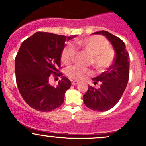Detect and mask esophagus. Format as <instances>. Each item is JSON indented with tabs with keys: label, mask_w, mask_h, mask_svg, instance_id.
Returning <instances> with one entry per match:
<instances>
[{
	"label": "esophagus",
	"mask_w": 146,
	"mask_h": 146,
	"mask_svg": "<svg viewBox=\"0 0 146 146\" xmlns=\"http://www.w3.org/2000/svg\"><path fill=\"white\" fill-rule=\"evenodd\" d=\"M78 83V81H77V80H71V84L73 85H77Z\"/></svg>",
	"instance_id": "obj_1"
}]
</instances>
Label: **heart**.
Instances as JSON below:
<instances>
[{
  "label": "heart",
  "instance_id": "heart-1",
  "mask_svg": "<svg viewBox=\"0 0 146 146\" xmlns=\"http://www.w3.org/2000/svg\"><path fill=\"white\" fill-rule=\"evenodd\" d=\"M76 46L86 51L90 55V62L96 68L100 69L108 67L113 62L114 58V51L108 46L109 44L104 37L101 36H92L85 39H78ZM76 48L73 45H68L63 50L61 61L66 65L73 62L76 56ZM90 69L76 65L68 68L66 75L73 80H81L90 76Z\"/></svg>",
  "mask_w": 146,
  "mask_h": 146
}]
</instances>
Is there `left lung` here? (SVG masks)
<instances>
[{
	"mask_svg": "<svg viewBox=\"0 0 146 146\" xmlns=\"http://www.w3.org/2000/svg\"><path fill=\"white\" fill-rule=\"evenodd\" d=\"M93 34L102 35L107 37L116 52L114 62L108 70L92 78L94 84L99 82L100 87L95 88L88 86L83 95L85 105L97 111H105L117 104L121 98L129 78V55L124 42L107 31H100Z\"/></svg>",
	"mask_w": 146,
	"mask_h": 146,
	"instance_id": "8db88e82",
	"label": "left lung"
}]
</instances>
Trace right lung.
Returning <instances> with one entry per match:
<instances>
[{"label": "right lung", "instance_id": "add662e5", "mask_svg": "<svg viewBox=\"0 0 146 146\" xmlns=\"http://www.w3.org/2000/svg\"><path fill=\"white\" fill-rule=\"evenodd\" d=\"M75 36L37 32L20 46L15 61L16 82L24 100L35 110L52 111L64 102L65 92L71 82L62 76L58 68H61L65 42ZM51 74L61 76L56 87L48 83Z\"/></svg>", "mask_w": 146, "mask_h": 146}]
</instances>
